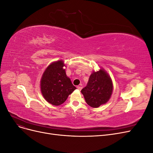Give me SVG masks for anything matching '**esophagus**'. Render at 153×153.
I'll use <instances>...</instances> for the list:
<instances>
[{
	"label": "esophagus",
	"instance_id": "obj_1",
	"mask_svg": "<svg viewBox=\"0 0 153 153\" xmlns=\"http://www.w3.org/2000/svg\"><path fill=\"white\" fill-rule=\"evenodd\" d=\"M77 89L79 91H81V89H82V86H77Z\"/></svg>",
	"mask_w": 153,
	"mask_h": 153
}]
</instances>
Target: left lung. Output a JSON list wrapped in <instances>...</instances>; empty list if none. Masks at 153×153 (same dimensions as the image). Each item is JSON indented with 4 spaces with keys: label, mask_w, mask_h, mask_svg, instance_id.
Returning <instances> with one entry per match:
<instances>
[{
    "label": "left lung",
    "mask_w": 153,
    "mask_h": 153,
    "mask_svg": "<svg viewBox=\"0 0 153 153\" xmlns=\"http://www.w3.org/2000/svg\"><path fill=\"white\" fill-rule=\"evenodd\" d=\"M113 82L111 77L104 69L91 73L87 85L81 91L88 105L98 108L110 99L113 92Z\"/></svg>",
    "instance_id": "obj_1"
}]
</instances>
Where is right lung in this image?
Returning <instances> with one entry per match:
<instances>
[{
  "mask_svg": "<svg viewBox=\"0 0 153 153\" xmlns=\"http://www.w3.org/2000/svg\"><path fill=\"white\" fill-rule=\"evenodd\" d=\"M66 66L62 60L50 64L45 69L40 81L41 92L45 100L55 106L65 102L76 88L66 73Z\"/></svg>",
  "mask_w": 153,
  "mask_h": 153,
  "instance_id": "add662e5",
  "label": "right lung"
}]
</instances>
